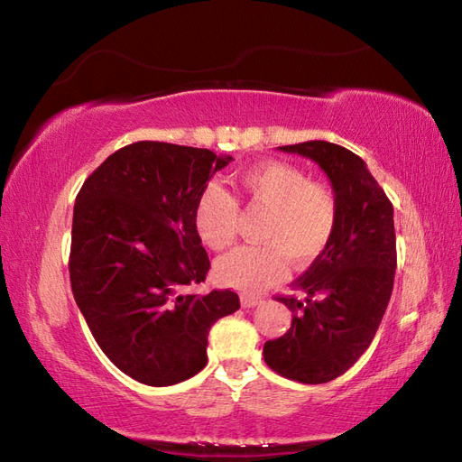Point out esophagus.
Here are the masks:
<instances>
[{
  "mask_svg": "<svg viewBox=\"0 0 462 462\" xmlns=\"http://www.w3.org/2000/svg\"><path fill=\"white\" fill-rule=\"evenodd\" d=\"M260 303H262V300H258V298L242 296V306H244V308H256V306H260Z\"/></svg>",
  "mask_w": 462,
  "mask_h": 462,
  "instance_id": "obj_1",
  "label": "esophagus"
}]
</instances>
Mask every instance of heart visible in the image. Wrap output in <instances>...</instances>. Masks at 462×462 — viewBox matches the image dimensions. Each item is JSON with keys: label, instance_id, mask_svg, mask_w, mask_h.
I'll return each instance as SVG.
<instances>
[{"label": "heart", "instance_id": "heart-1", "mask_svg": "<svg viewBox=\"0 0 462 462\" xmlns=\"http://www.w3.org/2000/svg\"><path fill=\"white\" fill-rule=\"evenodd\" d=\"M238 194L266 210L260 244L240 246L218 262L222 283L242 291H263L286 273V258L296 268L316 262L337 228V199L328 184L311 180L298 166L280 161L254 164L236 179ZM238 202L218 182L206 184L194 204L192 220L210 250L228 248L236 236Z\"/></svg>", "mask_w": 462, "mask_h": 462}]
</instances>
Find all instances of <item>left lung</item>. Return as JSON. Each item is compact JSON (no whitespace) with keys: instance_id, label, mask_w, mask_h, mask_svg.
<instances>
[{"instance_id":"1","label":"left lung","mask_w":462,"mask_h":462,"mask_svg":"<svg viewBox=\"0 0 462 462\" xmlns=\"http://www.w3.org/2000/svg\"><path fill=\"white\" fill-rule=\"evenodd\" d=\"M318 162L337 199V228L326 252L278 296L291 328L263 343V361L291 381L328 383L343 375L375 337L393 291L397 248L393 204L367 164L339 144L308 141L278 146Z\"/></svg>"}]
</instances>
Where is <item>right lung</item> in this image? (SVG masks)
<instances>
[{
	"label": "right lung",
	"mask_w": 462,
	"mask_h": 462,
	"mask_svg": "<svg viewBox=\"0 0 462 462\" xmlns=\"http://www.w3.org/2000/svg\"><path fill=\"white\" fill-rule=\"evenodd\" d=\"M230 161L139 141L113 152L77 194L73 298L105 356L144 385L196 375L210 328L240 308L236 291H186L210 270L192 220L196 199Z\"/></svg>",
	"instance_id": "1"
}]
</instances>
